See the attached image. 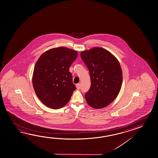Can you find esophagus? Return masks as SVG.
<instances>
[{"instance_id": "obj_1", "label": "esophagus", "mask_w": 158, "mask_h": 158, "mask_svg": "<svg viewBox=\"0 0 158 158\" xmlns=\"http://www.w3.org/2000/svg\"><path fill=\"white\" fill-rule=\"evenodd\" d=\"M76 86H77V89H80V88H81V84L79 83L77 84H76Z\"/></svg>"}]
</instances>
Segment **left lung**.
<instances>
[{"mask_svg": "<svg viewBox=\"0 0 158 158\" xmlns=\"http://www.w3.org/2000/svg\"><path fill=\"white\" fill-rule=\"evenodd\" d=\"M81 56L88 69L91 81L89 90L85 94L87 103L97 109L107 106L117 97L122 86L119 61L101 48L82 51Z\"/></svg>", "mask_w": 158, "mask_h": 158, "instance_id": "1", "label": "left lung"}]
</instances>
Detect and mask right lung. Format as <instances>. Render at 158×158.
I'll list each match as a JSON object with an SVG mask.
<instances>
[{
  "label": "right lung",
  "mask_w": 158,
  "mask_h": 158,
  "mask_svg": "<svg viewBox=\"0 0 158 158\" xmlns=\"http://www.w3.org/2000/svg\"><path fill=\"white\" fill-rule=\"evenodd\" d=\"M77 56V51L60 47L46 51L37 60L33 71V88L48 107H63L77 89L69 68Z\"/></svg>",
  "instance_id": "right-lung-1"
}]
</instances>
